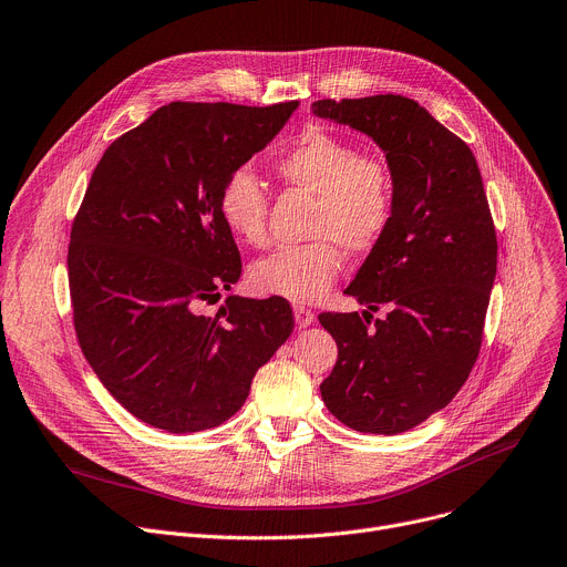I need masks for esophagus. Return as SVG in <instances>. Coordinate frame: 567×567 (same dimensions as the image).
I'll return each instance as SVG.
<instances>
[{
    "label": "esophagus",
    "instance_id": "obj_1",
    "mask_svg": "<svg viewBox=\"0 0 567 567\" xmlns=\"http://www.w3.org/2000/svg\"><path fill=\"white\" fill-rule=\"evenodd\" d=\"M293 319H296L298 328H307V326H312L317 321V315L312 310H307V307H302V305H296L293 307Z\"/></svg>",
    "mask_w": 567,
    "mask_h": 567
}]
</instances>
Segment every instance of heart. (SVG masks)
<instances>
[{"instance_id":"b5f03b06","label":"heart","mask_w":567,"mask_h":567,"mask_svg":"<svg viewBox=\"0 0 567 567\" xmlns=\"http://www.w3.org/2000/svg\"><path fill=\"white\" fill-rule=\"evenodd\" d=\"M278 178L317 196L310 244L280 248L257 260L248 280L262 296L291 302L323 298L341 274L339 246L350 255L371 250L393 219V176L375 156H362L352 142L321 128H302L274 161ZM219 215L246 246L267 241V194L248 169L228 176L219 194Z\"/></svg>"}]
</instances>
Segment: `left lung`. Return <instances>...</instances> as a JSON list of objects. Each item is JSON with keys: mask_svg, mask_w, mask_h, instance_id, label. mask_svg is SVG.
Returning <instances> with one entry per match:
<instances>
[{"mask_svg": "<svg viewBox=\"0 0 567 567\" xmlns=\"http://www.w3.org/2000/svg\"><path fill=\"white\" fill-rule=\"evenodd\" d=\"M312 111L373 137L395 192L389 230L346 289L367 310L319 315L339 348L321 395L350 430L400 434L443 409L477 362L497 271L482 174L414 99H321ZM382 303L390 312L371 327Z\"/></svg>", "mask_w": 567, "mask_h": 567, "instance_id": "8db88e82", "label": "left lung"}]
</instances>
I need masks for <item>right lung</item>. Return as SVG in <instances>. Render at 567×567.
Segmentation results:
<instances>
[{
	"label": "right lung",
	"mask_w": 567,
	"mask_h": 567,
	"mask_svg": "<svg viewBox=\"0 0 567 567\" xmlns=\"http://www.w3.org/2000/svg\"><path fill=\"white\" fill-rule=\"evenodd\" d=\"M296 109L174 101L92 172L68 250L74 330L101 384L151 427L189 434L228 421L293 330L285 298L228 296L217 317L203 305L241 276L221 187Z\"/></svg>",
	"instance_id": "obj_1"
}]
</instances>
